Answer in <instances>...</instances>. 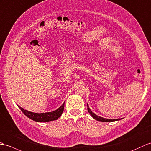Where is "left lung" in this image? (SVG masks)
I'll use <instances>...</instances> for the list:
<instances>
[{
    "label": "left lung",
    "instance_id": "8db88e82",
    "mask_svg": "<svg viewBox=\"0 0 151 151\" xmlns=\"http://www.w3.org/2000/svg\"><path fill=\"white\" fill-rule=\"evenodd\" d=\"M87 111H88L89 113H90L91 116L94 118L96 120H98V121H100V122H114V121H117V120H120V119H107V118H102V117H100L99 116H97L96 114H94V113H93L92 111L90 109L88 105H87Z\"/></svg>",
    "mask_w": 151,
    "mask_h": 151
}]
</instances>
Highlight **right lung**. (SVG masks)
<instances>
[{
  "instance_id": "right-lung-1",
  "label": "right lung",
  "mask_w": 151,
  "mask_h": 151,
  "mask_svg": "<svg viewBox=\"0 0 151 151\" xmlns=\"http://www.w3.org/2000/svg\"><path fill=\"white\" fill-rule=\"evenodd\" d=\"M64 102L62 106L60 107L57 110L50 113H36L33 112L28 111L27 110L24 109L23 108L19 106L20 109L22 111V113L25 114L26 116L31 119L35 122H46L52 120H56L62 115L64 109Z\"/></svg>"
}]
</instances>
